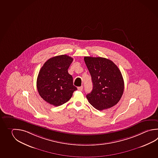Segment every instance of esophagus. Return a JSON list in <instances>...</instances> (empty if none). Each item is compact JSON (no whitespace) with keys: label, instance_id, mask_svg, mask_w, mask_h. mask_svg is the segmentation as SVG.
Returning <instances> with one entry per match:
<instances>
[{"label":"esophagus","instance_id":"34e87169","mask_svg":"<svg viewBox=\"0 0 158 158\" xmlns=\"http://www.w3.org/2000/svg\"><path fill=\"white\" fill-rule=\"evenodd\" d=\"M83 86L77 87V89L79 90V91H81V90H83Z\"/></svg>","mask_w":158,"mask_h":158}]
</instances>
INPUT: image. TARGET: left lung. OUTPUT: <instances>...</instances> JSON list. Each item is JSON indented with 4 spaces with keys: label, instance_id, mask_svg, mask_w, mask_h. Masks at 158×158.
<instances>
[{
    "label": "left lung",
    "instance_id": "8db88e82",
    "mask_svg": "<svg viewBox=\"0 0 158 158\" xmlns=\"http://www.w3.org/2000/svg\"><path fill=\"white\" fill-rule=\"evenodd\" d=\"M84 60L93 83L92 92L86 96L88 102L98 110L115 106L122 96L124 87L119 68L103 57H84Z\"/></svg>",
    "mask_w": 158,
    "mask_h": 158
}]
</instances>
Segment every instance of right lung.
Instances as JSON below:
<instances>
[{"instance_id":"right-lung-1","label":"right lung","mask_w":158,"mask_h":158,"mask_svg":"<svg viewBox=\"0 0 158 158\" xmlns=\"http://www.w3.org/2000/svg\"><path fill=\"white\" fill-rule=\"evenodd\" d=\"M73 58L63 55L49 58L39 71L36 85L39 95L47 102L59 106L70 100L77 88L68 69Z\"/></svg>"}]
</instances>
